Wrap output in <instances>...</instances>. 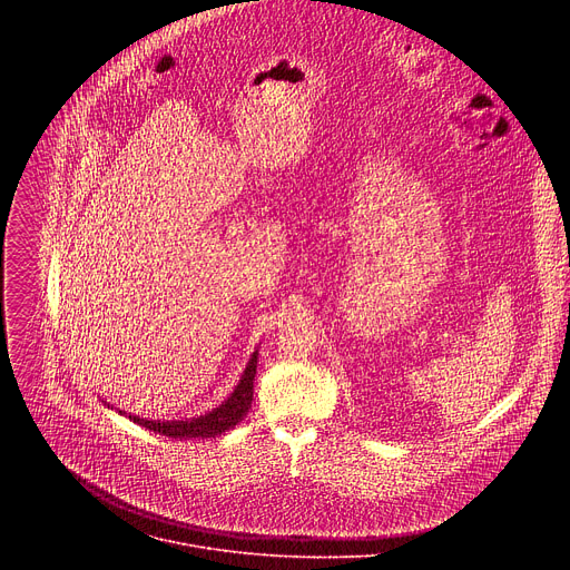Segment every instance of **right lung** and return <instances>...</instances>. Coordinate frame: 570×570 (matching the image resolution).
Returning a JSON list of instances; mask_svg holds the SVG:
<instances>
[{
    "label": "right lung",
    "mask_w": 570,
    "mask_h": 570,
    "mask_svg": "<svg viewBox=\"0 0 570 570\" xmlns=\"http://www.w3.org/2000/svg\"><path fill=\"white\" fill-rule=\"evenodd\" d=\"M257 356L259 350L253 352L246 370H243L238 383L234 385L232 394L212 409L205 415L191 417V420H148V417H139V415H130L126 411H117L119 415H126L130 422L159 433V435H167L174 440H189V438H216L229 429H234L243 417L248 415L250 411V403H253V383H255V374H257ZM106 403V401H104ZM108 409L112 405L108 403Z\"/></svg>",
    "instance_id": "right-lung-1"
}]
</instances>
